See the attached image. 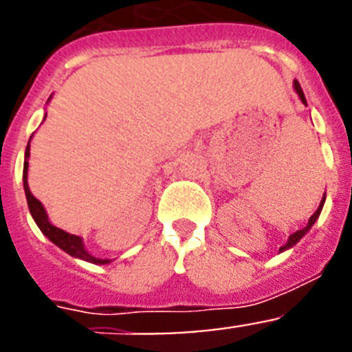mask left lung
I'll use <instances>...</instances> for the list:
<instances>
[{
    "label": "left lung",
    "instance_id": "1",
    "mask_svg": "<svg viewBox=\"0 0 352 352\" xmlns=\"http://www.w3.org/2000/svg\"><path fill=\"white\" fill-rule=\"evenodd\" d=\"M294 89H296V93H298V95H300L301 102H303V104H307V100H305V95H303V89H301V86H300V82H298V80H294ZM324 197H326V195H324ZM324 197H322L321 204H319V208H317L316 213H314L312 217H310V220H309V223H307V227H303V229H300V231H296V232H294V234L289 236L287 243H285L284 247H280V252H282V250H285V248H291L292 245H296L298 241H300V239L303 238V236L307 234V232H309V229H310V227L314 226V222H316V220H317V217H319V214H321L322 204H324Z\"/></svg>",
    "mask_w": 352,
    "mask_h": 352
}]
</instances>
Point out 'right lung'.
I'll use <instances>...</instances> for the list:
<instances>
[{
  "instance_id": "1",
  "label": "right lung",
  "mask_w": 352,
  "mask_h": 352,
  "mask_svg": "<svg viewBox=\"0 0 352 352\" xmlns=\"http://www.w3.org/2000/svg\"><path fill=\"white\" fill-rule=\"evenodd\" d=\"M28 158H30V142H28L26 148V158H24V173H23V182H24V192H26V199H28V208H30L31 217L35 219L36 226L40 227V231L43 234L47 236L51 239L52 243L58 245L60 248H63L67 254L74 257H79V259L89 261L93 264H105L109 263V259H96L93 257L91 254H88V250L84 248L82 239L79 236L68 234V232L61 231L60 227H54L47 219V213L43 210L42 203H40L38 199L33 197V194L30 192V186H28Z\"/></svg>"
}]
</instances>
